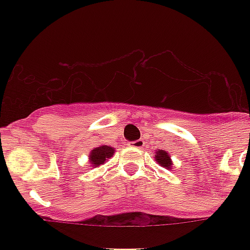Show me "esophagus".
Returning <instances> with one entry per match:
<instances>
[{"instance_id": "esophagus-1", "label": "esophagus", "mask_w": 250, "mask_h": 250, "mask_svg": "<svg viewBox=\"0 0 250 250\" xmlns=\"http://www.w3.org/2000/svg\"><path fill=\"white\" fill-rule=\"evenodd\" d=\"M131 144V146L132 148H137V149H141V148H144V145H145V141L144 140H136V141H132V143H129Z\"/></svg>"}]
</instances>
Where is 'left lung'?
<instances>
[{"instance_id": "obj_1", "label": "left lung", "mask_w": 250, "mask_h": 250, "mask_svg": "<svg viewBox=\"0 0 250 250\" xmlns=\"http://www.w3.org/2000/svg\"><path fill=\"white\" fill-rule=\"evenodd\" d=\"M154 160L158 165H161L162 167H165L166 170H171L172 168V160H171L170 153H167L166 150H161L158 149L154 154Z\"/></svg>"}]
</instances>
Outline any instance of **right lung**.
Wrapping results in <instances>:
<instances>
[{
	"label": "right lung",
	"instance_id": "obj_1",
	"mask_svg": "<svg viewBox=\"0 0 250 250\" xmlns=\"http://www.w3.org/2000/svg\"><path fill=\"white\" fill-rule=\"evenodd\" d=\"M114 153H115V148L109 145H100L97 148H93L89 152V158H88L89 166L93 168L102 166L107 162L109 158L114 156Z\"/></svg>",
	"mask_w": 250,
	"mask_h": 250
}]
</instances>
